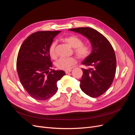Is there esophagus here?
Wrapping results in <instances>:
<instances>
[{"instance_id":"obj_1","label":"esophagus","mask_w":135,"mask_h":135,"mask_svg":"<svg viewBox=\"0 0 135 135\" xmlns=\"http://www.w3.org/2000/svg\"><path fill=\"white\" fill-rule=\"evenodd\" d=\"M71 71V69H70V70H65V73H66V74H68V73H70Z\"/></svg>"}]
</instances>
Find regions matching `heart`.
I'll list each match as a JSON object with an SVG mask.
<instances>
[{"label": "heart", "mask_w": 135, "mask_h": 135, "mask_svg": "<svg viewBox=\"0 0 135 135\" xmlns=\"http://www.w3.org/2000/svg\"><path fill=\"white\" fill-rule=\"evenodd\" d=\"M64 41L67 43L69 46L74 48L75 55L79 59H85L91 54V48L88 45L83 44V40L76 35H70L66 36L63 39ZM56 42L51 43L48 48V53L52 59H55ZM77 62L76 59L74 57H61L56 61L55 65L56 67L60 70H68L74 65Z\"/></svg>", "instance_id": "1"}]
</instances>
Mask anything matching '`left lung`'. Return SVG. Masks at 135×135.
I'll list each match as a JSON object with an SVG mask.
<instances>
[{
  "mask_svg": "<svg viewBox=\"0 0 135 135\" xmlns=\"http://www.w3.org/2000/svg\"><path fill=\"white\" fill-rule=\"evenodd\" d=\"M69 30L84 35L91 43V54L81 62L89 68L82 69L80 87L89 96L99 97L109 89L115 75L117 60L114 49L109 40L94 28L78 27Z\"/></svg>",
  "mask_w": 135,
  "mask_h": 135,
  "instance_id": "1",
  "label": "left lung"
}]
</instances>
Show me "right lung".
<instances>
[{"mask_svg": "<svg viewBox=\"0 0 135 135\" xmlns=\"http://www.w3.org/2000/svg\"><path fill=\"white\" fill-rule=\"evenodd\" d=\"M60 31H42L31 34L20 48L16 62L19 79L26 92L35 100H47L57 91V82L65 75L52 69L48 48Z\"/></svg>", "mask_w": 135, "mask_h": 135, "instance_id": "obj_1", "label": "right lung"}]
</instances>
